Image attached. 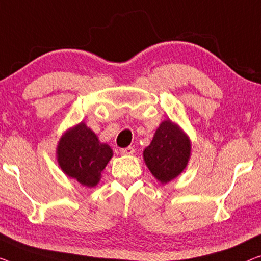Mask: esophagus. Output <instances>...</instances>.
<instances>
[{
  "label": "esophagus",
  "instance_id": "esophagus-1",
  "mask_svg": "<svg viewBox=\"0 0 261 261\" xmlns=\"http://www.w3.org/2000/svg\"><path fill=\"white\" fill-rule=\"evenodd\" d=\"M120 154L123 155H131L135 153V147L134 146H127V147H124V149H120L119 150Z\"/></svg>",
  "mask_w": 261,
  "mask_h": 261
}]
</instances>
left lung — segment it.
I'll list each match as a JSON object with an SVG mask.
<instances>
[{"instance_id": "left-lung-1", "label": "left lung", "mask_w": 261, "mask_h": 261, "mask_svg": "<svg viewBox=\"0 0 261 261\" xmlns=\"http://www.w3.org/2000/svg\"><path fill=\"white\" fill-rule=\"evenodd\" d=\"M191 154V142L177 124L166 119L154 132L152 142L143 152L144 162L162 184L185 170Z\"/></svg>"}]
</instances>
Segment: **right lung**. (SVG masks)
Segmentation results:
<instances>
[{
  "label": "right lung",
  "instance_id": "right-lung-1",
  "mask_svg": "<svg viewBox=\"0 0 261 261\" xmlns=\"http://www.w3.org/2000/svg\"><path fill=\"white\" fill-rule=\"evenodd\" d=\"M112 154L111 147L100 143L83 122L65 131L57 145V162L62 171L87 188L98 184Z\"/></svg>",
  "mask_w": 261,
  "mask_h": 261
}]
</instances>
